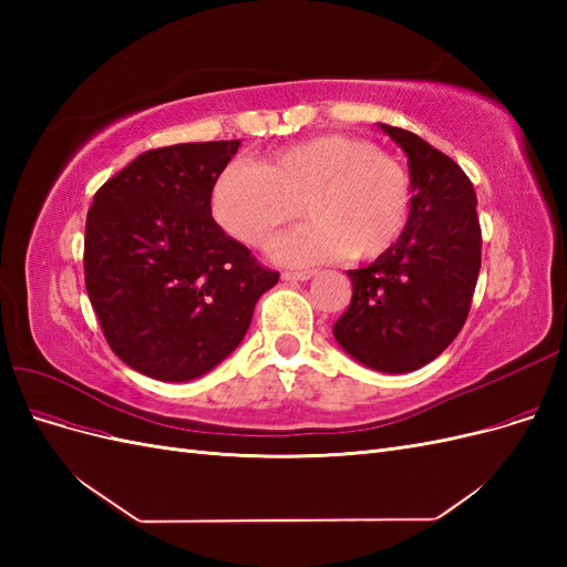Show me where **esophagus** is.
Here are the masks:
<instances>
[{
    "label": "esophagus",
    "instance_id": "34e87169",
    "mask_svg": "<svg viewBox=\"0 0 567 567\" xmlns=\"http://www.w3.org/2000/svg\"><path fill=\"white\" fill-rule=\"evenodd\" d=\"M315 271L312 269H305V271H284V281H307L312 279Z\"/></svg>",
    "mask_w": 567,
    "mask_h": 567
}]
</instances>
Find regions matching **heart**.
Returning a JSON list of instances; mask_svg holds the SVG:
<instances>
[{
  "mask_svg": "<svg viewBox=\"0 0 567 567\" xmlns=\"http://www.w3.org/2000/svg\"><path fill=\"white\" fill-rule=\"evenodd\" d=\"M411 177L371 142L323 134L274 153L260 165L231 161L213 184V213L227 234L260 248L302 213V227L269 248L271 260L307 267L338 260H375L409 227Z\"/></svg>",
  "mask_w": 567,
  "mask_h": 567,
  "instance_id": "1",
  "label": "heart"
}]
</instances>
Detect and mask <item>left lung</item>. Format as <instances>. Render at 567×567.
<instances>
[{
  "mask_svg": "<svg viewBox=\"0 0 567 567\" xmlns=\"http://www.w3.org/2000/svg\"><path fill=\"white\" fill-rule=\"evenodd\" d=\"M381 130L409 161V227L379 260L348 271L352 300L333 336L359 364L406 373L433 362L466 323L483 234L466 173L414 132Z\"/></svg>",
  "mask_w": 567,
  "mask_h": 567,
  "instance_id": "1",
  "label": "left lung"
}]
</instances>
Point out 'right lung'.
<instances>
[{"label": "right lung", "mask_w": 567, "mask_h": 567, "mask_svg": "<svg viewBox=\"0 0 567 567\" xmlns=\"http://www.w3.org/2000/svg\"><path fill=\"white\" fill-rule=\"evenodd\" d=\"M241 140L151 148L99 188L84 229V286L111 350L182 383L244 340L279 281L213 219V184Z\"/></svg>", "instance_id": "1"}]
</instances>
